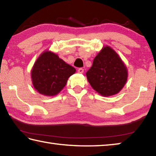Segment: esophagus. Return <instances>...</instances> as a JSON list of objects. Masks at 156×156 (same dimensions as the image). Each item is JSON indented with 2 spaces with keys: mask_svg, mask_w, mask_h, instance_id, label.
Masks as SVG:
<instances>
[{
  "mask_svg": "<svg viewBox=\"0 0 156 156\" xmlns=\"http://www.w3.org/2000/svg\"><path fill=\"white\" fill-rule=\"evenodd\" d=\"M78 72L79 73H83L84 72V69H83V68L78 69Z\"/></svg>",
  "mask_w": 156,
  "mask_h": 156,
  "instance_id": "esophagus-1",
  "label": "esophagus"
}]
</instances>
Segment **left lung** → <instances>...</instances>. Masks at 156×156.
<instances>
[{
  "mask_svg": "<svg viewBox=\"0 0 156 156\" xmlns=\"http://www.w3.org/2000/svg\"><path fill=\"white\" fill-rule=\"evenodd\" d=\"M91 87L102 96H114L127 81L128 70L119 55L112 47H102L86 73Z\"/></svg>",
  "mask_w": 156,
  "mask_h": 156,
  "instance_id": "1",
  "label": "left lung"
}]
</instances>
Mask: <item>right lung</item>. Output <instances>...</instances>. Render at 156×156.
<instances>
[{
    "mask_svg": "<svg viewBox=\"0 0 156 156\" xmlns=\"http://www.w3.org/2000/svg\"><path fill=\"white\" fill-rule=\"evenodd\" d=\"M76 69L60 58L58 54L45 50L38 57L31 70L34 88L43 96L58 94L67 84Z\"/></svg>",
    "mask_w": 156,
    "mask_h": 156,
    "instance_id": "1",
    "label": "right lung"
}]
</instances>
